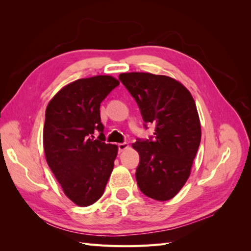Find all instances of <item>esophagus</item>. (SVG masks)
Returning <instances> with one entry per match:
<instances>
[{"mask_svg": "<svg viewBox=\"0 0 251 251\" xmlns=\"http://www.w3.org/2000/svg\"><path fill=\"white\" fill-rule=\"evenodd\" d=\"M128 149V144L126 143V142H125V143H119L118 144V151H119V153H123L124 151H126V150H127Z\"/></svg>", "mask_w": 251, "mask_h": 251, "instance_id": "obj_1", "label": "esophagus"}]
</instances>
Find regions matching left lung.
Returning a JSON list of instances; mask_svg holds the SVG:
<instances>
[{"label":"left lung","instance_id":"obj_1","mask_svg":"<svg viewBox=\"0 0 251 251\" xmlns=\"http://www.w3.org/2000/svg\"><path fill=\"white\" fill-rule=\"evenodd\" d=\"M119 79L137 101L144 123L156 126L154 141L132 144L140 156L137 184L149 198L171 200L189 178L200 146L196 102L180 81L166 75L130 72Z\"/></svg>","mask_w":251,"mask_h":251}]
</instances>
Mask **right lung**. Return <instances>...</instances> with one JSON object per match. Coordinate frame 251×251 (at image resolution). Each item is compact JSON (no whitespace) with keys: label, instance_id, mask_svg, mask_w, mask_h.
Masks as SVG:
<instances>
[{"label":"right lung","instance_id":"obj_1","mask_svg":"<svg viewBox=\"0 0 251 251\" xmlns=\"http://www.w3.org/2000/svg\"><path fill=\"white\" fill-rule=\"evenodd\" d=\"M118 85L111 75L80 78L60 89L47 105L45 157L67 198L80 207L100 198L114 168L118 147L103 142L100 108Z\"/></svg>","mask_w":251,"mask_h":251}]
</instances>
